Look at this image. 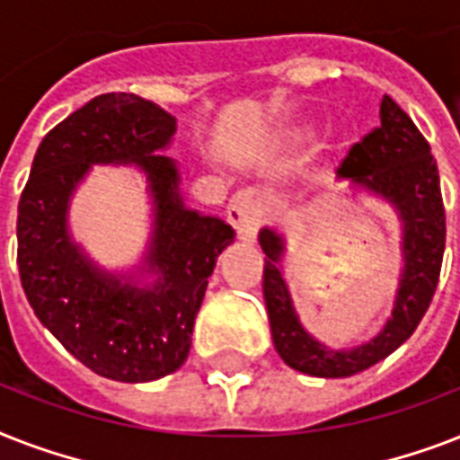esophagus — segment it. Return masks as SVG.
<instances>
[{"instance_id":"obj_1","label":"esophagus","mask_w":460,"mask_h":460,"mask_svg":"<svg viewBox=\"0 0 460 460\" xmlns=\"http://www.w3.org/2000/svg\"><path fill=\"white\" fill-rule=\"evenodd\" d=\"M267 200L265 195L255 188L238 190L229 202V222L238 231V236L243 241H255L260 226L265 222Z\"/></svg>"}]
</instances>
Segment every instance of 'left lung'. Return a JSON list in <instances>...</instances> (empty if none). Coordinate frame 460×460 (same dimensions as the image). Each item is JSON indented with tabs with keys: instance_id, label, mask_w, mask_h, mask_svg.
<instances>
[{
	"instance_id": "8db88e82",
	"label": "left lung",
	"mask_w": 460,
	"mask_h": 460,
	"mask_svg": "<svg viewBox=\"0 0 460 460\" xmlns=\"http://www.w3.org/2000/svg\"><path fill=\"white\" fill-rule=\"evenodd\" d=\"M379 117L382 124L353 143L336 169L341 179H353L389 198L406 224V270L392 320L386 322L377 339L353 350H329L307 336L296 317L287 284L277 267L281 255L279 236L267 229L260 231V245L267 255L262 294L270 313L274 349L279 350L288 367L313 377H350L385 360L420 324L439 284L447 245V215L437 162L413 119L389 95L382 97Z\"/></svg>"
}]
</instances>
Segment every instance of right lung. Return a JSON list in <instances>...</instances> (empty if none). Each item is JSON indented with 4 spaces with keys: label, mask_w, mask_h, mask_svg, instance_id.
Listing matches in <instances>:
<instances>
[{
    "label": "right lung",
    "mask_w": 460,
    "mask_h": 460,
    "mask_svg": "<svg viewBox=\"0 0 460 460\" xmlns=\"http://www.w3.org/2000/svg\"><path fill=\"white\" fill-rule=\"evenodd\" d=\"M173 131L172 114L150 100L97 95L42 138L18 202L25 298L71 356L117 382H153L183 365L215 260L236 236L179 200L176 164L157 155ZM93 161H138L151 176L158 200L151 266L160 272L153 292L104 278L67 241V198Z\"/></svg>",
    "instance_id": "obj_1"
}]
</instances>
